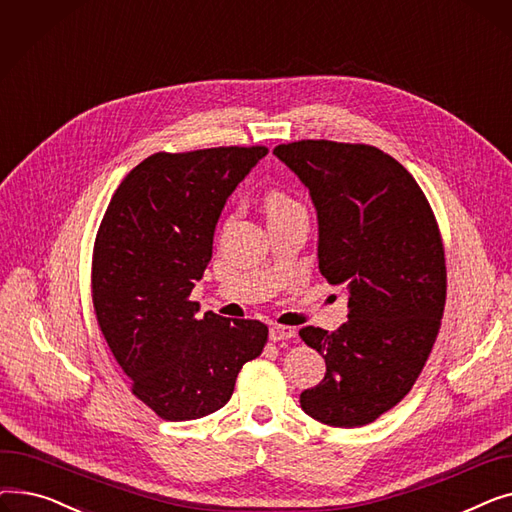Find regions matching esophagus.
Returning <instances> with one entry per match:
<instances>
[{"label": "esophagus", "mask_w": 512, "mask_h": 512, "mask_svg": "<svg viewBox=\"0 0 512 512\" xmlns=\"http://www.w3.org/2000/svg\"><path fill=\"white\" fill-rule=\"evenodd\" d=\"M297 336V330L294 328H288V326H272L270 328V340H274V342H280V340H290V338H294Z\"/></svg>", "instance_id": "obj_1"}]
</instances>
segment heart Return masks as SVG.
<instances>
[{
    "label": "heart",
    "instance_id": "heart-1",
    "mask_svg": "<svg viewBox=\"0 0 512 512\" xmlns=\"http://www.w3.org/2000/svg\"><path fill=\"white\" fill-rule=\"evenodd\" d=\"M288 207H297L294 205L288 197H284V195H272V197H267V213H278V211H284V209H288Z\"/></svg>",
    "mask_w": 512,
    "mask_h": 512
}]
</instances>
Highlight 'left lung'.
<instances>
[{
	"label": "left lung",
	"instance_id": "left-lung-1",
	"mask_svg": "<svg viewBox=\"0 0 512 512\" xmlns=\"http://www.w3.org/2000/svg\"><path fill=\"white\" fill-rule=\"evenodd\" d=\"M274 155L309 188L319 272L348 294V321L336 332H299L326 359L301 407L326 425L361 427L409 394L436 342L446 265L434 211L378 147L299 141Z\"/></svg>",
	"mask_w": 512,
	"mask_h": 512
}]
</instances>
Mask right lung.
Wrapping results in <instances>:
<instances>
[{
	"mask_svg": "<svg viewBox=\"0 0 512 512\" xmlns=\"http://www.w3.org/2000/svg\"><path fill=\"white\" fill-rule=\"evenodd\" d=\"M265 147L153 153L122 180L93 249V305L132 394L166 421L199 419L230 400L236 375L261 355L267 326L191 301L213 232Z\"/></svg>",
	"mask_w": 512,
	"mask_h": 512,
	"instance_id": "obj_1",
	"label": "right lung"
}]
</instances>
